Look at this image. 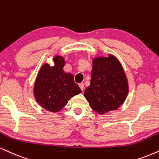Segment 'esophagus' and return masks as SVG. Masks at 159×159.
Here are the masks:
<instances>
[{"mask_svg": "<svg viewBox=\"0 0 159 159\" xmlns=\"http://www.w3.org/2000/svg\"><path fill=\"white\" fill-rule=\"evenodd\" d=\"M79 87H80V88H81V89L82 91H83L84 89V84L83 83L79 84Z\"/></svg>", "mask_w": 159, "mask_h": 159, "instance_id": "34e87169", "label": "esophagus"}]
</instances>
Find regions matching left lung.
Masks as SVG:
<instances>
[{
    "label": "left lung",
    "instance_id": "left-lung-1",
    "mask_svg": "<svg viewBox=\"0 0 159 159\" xmlns=\"http://www.w3.org/2000/svg\"><path fill=\"white\" fill-rule=\"evenodd\" d=\"M129 84L123 66L116 56L93 59L90 85L84 91L89 107L100 115L118 110L124 104Z\"/></svg>",
    "mask_w": 159,
    "mask_h": 159
}]
</instances>
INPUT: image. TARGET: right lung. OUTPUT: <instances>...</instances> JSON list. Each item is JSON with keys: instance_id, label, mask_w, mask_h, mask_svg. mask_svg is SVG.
Wrapping results in <instances>:
<instances>
[{"instance_id": "obj_1", "label": "right lung", "mask_w": 159, "mask_h": 159, "mask_svg": "<svg viewBox=\"0 0 159 159\" xmlns=\"http://www.w3.org/2000/svg\"><path fill=\"white\" fill-rule=\"evenodd\" d=\"M54 66L43 64L40 68L34 84L33 94L42 108L52 112L61 110L69 100L82 93L75 83L73 75L64 72L66 61L63 56L55 55Z\"/></svg>"}]
</instances>
